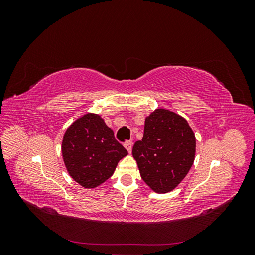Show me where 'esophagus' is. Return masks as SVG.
I'll list each match as a JSON object with an SVG mask.
<instances>
[{"mask_svg":"<svg viewBox=\"0 0 255 255\" xmlns=\"http://www.w3.org/2000/svg\"><path fill=\"white\" fill-rule=\"evenodd\" d=\"M125 148L127 149V151L128 153H130V152H132V148H133V142L132 141H127L125 143Z\"/></svg>","mask_w":255,"mask_h":255,"instance_id":"34e87169","label":"esophagus"}]
</instances>
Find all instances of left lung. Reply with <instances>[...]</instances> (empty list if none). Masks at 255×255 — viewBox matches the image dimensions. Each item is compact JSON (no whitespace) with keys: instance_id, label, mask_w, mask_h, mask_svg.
Listing matches in <instances>:
<instances>
[{"instance_id":"8db88e82","label":"left lung","mask_w":255,"mask_h":255,"mask_svg":"<svg viewBox=\"0 0 255 255\" xmlns=\"http://www.w3.org/2000/svg\"><path fill=\"white\" fill-rule=\"evenodd\" d=\"M195 155L196 137L186 119L166 109L145 117L143 137L135 142L133 156L154 192L172 191L187 175Z\"/></svg>"}]
</instances>
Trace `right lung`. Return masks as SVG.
Instances as JSON below:
<instances>
[{"label": "right lung", "instance_id": "obj_1", "mask_svg": "<svg viewBox=\"0 0 255 255\" xmlns=\"http://www.w3.org/2000/svg\"><path fill=\"white\" fill-rule=\"evenodd\" d=\"M67 171L84 188H96L109 180L128 151L115 139L101 116L87 113L73 121L61 141Z\"/></svg>", "mask_w": 255, "mask_h": 255}]
</instances>
